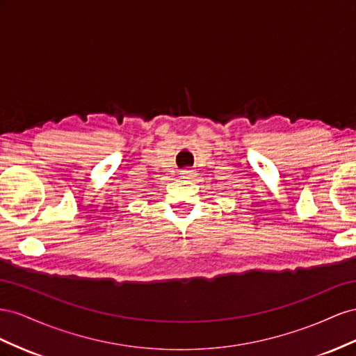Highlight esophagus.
<instances>
[{
    "mask_svg": "<svg viewBox=\"0 0 356 356\" xmlns=\"http://www.w3.org/2000/svg\"><path fill=\"white\" fill-rule=\"evenodd\" d=\"M180 177L184 180H194L197 177V172L194 170H181Z\"/></svg>",
    "mask_w": 356,
    "mask_h": 356,
    "instance_id": "esophagus-1",
    "label": "esophagus"
}]
</instances>
